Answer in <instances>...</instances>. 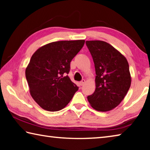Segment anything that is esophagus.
Segmentation results:
<instances>
[{
	"mask_svg": "<svg viewBox=\"0 0 150 150\" xmlns=\"http://www.w3.org/2000/svg\"><path fill=\"white\" fill-rule=\"evenodd\" d=\"M85 79H83V80L81 81V82H80V85H81V86H83V85L85 84Z\"/></svg>",
	"mask_w": 150,
	"mask_h": 150,
	"instance_id": "esophagus-1",
	"label": "esophagus"
}]
</instances>
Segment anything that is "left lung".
Returning a JSON list of instances; mask_svg holds the SVG:
<instances>
[{
    "instance_id": "8db88e82",
    "label": "left lung",
    "mask_w": 150,
    "mask_h": 150,
    "mask_svg": "<svg viewBox=\"0 0 150 150\" xmlns=\"http://www.w3.org/2000/svg\"><path fill=\"white\" fill-rule=\"evenodd\" d=\"M95 67V91L87 96L95 110L106 112L120 105L131 85L126 58L108 43L100 40L86 41Z\"/></svg>"
}]
</instances>
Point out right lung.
I'll use <instances>...</instances> for the list:
<instances>
[{
	"mask_svg": "<svg viewBox=\"0 0 150 150\" xmlns=\"http://www.w3.org/2000/svg\"><path fill=\"white\" fill-rule=\"evenodd\" d=\"M84 40L58 41L38 48L26 68L30 93L40 107L50 112L65 108L79 88L68 74L70 62L85 44Z\"/></svg>",
	"mask_w": 150,
	"mask_h": 150,
	"instance_id": "1",
	"label": "right lung"
}]
</instances>
